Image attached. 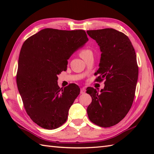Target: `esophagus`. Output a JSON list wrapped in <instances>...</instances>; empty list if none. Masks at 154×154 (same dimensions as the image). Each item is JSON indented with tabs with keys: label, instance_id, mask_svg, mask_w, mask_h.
Segmentation results:
<instances>
[{
	"label": "esophagus",
	"instance_id": "esophagus-1",
	"mask_svg": "<svg viewBox=\"0 0 154 154\" xmlns=\"http://www.w3.org/2000/svg\"><path fill=\"white\" fill-rule=\"evenodd\" d=\"M85 91H86V90H85V88H81L80 93L81 94H84L85 93Z\"/></svg>",
	"mask_w": 154,
	"mask_h": 154
}]
</instances>
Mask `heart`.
I'll list each match as a JSON object with an SVG mask.
<instances>
[{"label":"heart","instance_id":"1","mask_svg":"<svg viewBox=\"0 0 154 154\" xmlns=\"http://www.w3.org/2000/svg\"><path fill=\"white\" fill-rule=\"evenodd\" d=\"M91 54H93V52L89 49H84V50H81L80 52V56L81 58H83Z\"/></svg>","mask_w":154,"mask_h":154}]
</instances>
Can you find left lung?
I'll return each mask as SVG.
<instances>
[{
  "label": "left lung",
  "mask_w": 154,
  "mask_h": 154,
  "mask_svg": "<svg viewBox=\"0 0 154 154\" xmlns=\"http://www.w3.org/2000/svg\"><path fill=\"white\" fill-rule=\"evenodd\" d=\"M101 51L97 81L105 79L104 89L89 87L92 97L87 114L93 123L110 127L120 122L132 105L138 77L136 55L128 37L112 28L88 30Z\"/></svg>",
  "instance_id": "1"
}]
</instances>
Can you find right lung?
<instances>
[{
    "label": "right lung",
    "instance_id": "obj_1",
    "mask_svg": "<svg viewBox=\"0 0 154 154\" xmlns=\"http://www.w3.org/2000/svg\"><path fill=\"white\" fill-rule=\"evenodd\" d=\"M89 40L83 30L45 28L28 38L18 58L16 83L28 115L38 126L57 128L79 94L77 85H57V75L67 69V60Z\"/></svg>",
    "mask_w": 154,
    "mask_h": 154
}]
</instances>
